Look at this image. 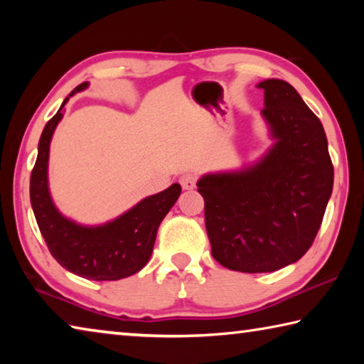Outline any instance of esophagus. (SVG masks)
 Segmentation results:
<instances>
[{"label": "esophagus", "instance_id": "obj_1", "mask_svg": "<svg viewBox=\"0 0 364 364\" xmlns=\"http://www.w3.org/2000/svg\"><path fill=\"white\" fill-rule=\"evenodd\" d=\"M197 183V176L194 173H183L180 176V184L183 186V189H194Z\"/></svg>", "mask_w": 364, "mask_h": 364}]
</instances>
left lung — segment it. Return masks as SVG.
<instances>
[{"label": "left lung", "mask_w": 364, "mask_h": 364, "mask_svg": "<svg viewBox=\"0 0 364 364\" xmlns=\"http://www.w3.org/2000/svg\"><path fill=\"white\" fill-rule=\"evenodd\" d=\"M258 88L273 147L249 168L197 181L212 255L242 273H269L300 260L315 241L334 184L324 128L294 86L269 78Z\"/></svg>", "instance_id": "8db88e82"}]
</instances>
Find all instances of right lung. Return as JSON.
I'll return each instance as SVG.
<instances>
[{
  "label": "right lung",
  "instance_id": "right-lung-1",
  "mask_svg": "<svg viewBox=\"0 0 364 364\" xmlns=\"http://www.w3.org/2000/svg\"><path fill=\"white\" fill-rule=\"evenodd\" d=\"M88 88V82L78 85L69 95ZM46 123L38 143V157L30 175V202L51 255L60 267L85 279L117 281L128 278L149 262L159 225L181 194L178 183L162 193L146 197L119 218L101 226H82L63 217L53 204L48 188L49 143L63 107Z\"/></svg>",
  "mask_w": 364,
  "mask_h": 364
}]
</instances>
